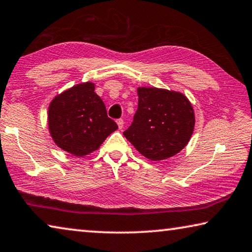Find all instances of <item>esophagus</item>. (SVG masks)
I'll use <instances>...</instances> for the list:
<instances>
[{
	"label": "esophagus",
	"instance_id": "obj_1",
	"mask_svg": "<svg viewBox=\"0 0 252 252\" xmlns=\"http://www.w3.org/2000/svg\"><path fill=\"white\" fill-rule=\"evenodd\" d=\"M117 123H118L119 129H122V127H123V125H125V121H123L122 119H119V120H117Z\"/></svg>",
	"mask_w": 252,
	"mask_h": 252
}]
</instances>
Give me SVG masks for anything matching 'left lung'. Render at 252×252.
<instances>
[{
	"mask_svg": "<svg viewBox=\"0 0 252 252\" xmlns=\"http://www.w3.org/2000/svg\"><path fill=\"white\" fill-rule=\"evenodd\" d=\"M138 110L125 137L150 160L178 154L194 131L195 115L189 98L157 87H138Z\"/></svg>",
	"mask_w": 252,
	"mask_h": 252,
	"instance_id": "8db88e82",
	"label": "left lung"
}]
</instances>
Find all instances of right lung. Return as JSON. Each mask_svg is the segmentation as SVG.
I'll return each mask as SVG.
<instances>
[{
	"mask_svg": "<svg viewBox=\"0 0 252 252\" xmlns=\"http://www.w3.org/2000/svg\"><path fill=\"white\" fill-rule=\"evenodd\" d=\"M93 83H82L51 101L48 126L56 145L76 157L97 150L118 125L107 117L106 107L94 92Z\"/></svg>",
	"mask_w": 252,
	"mask_h": 252,
	"instance_id": "right-lung-1",
	"label": "right lung"
}]
</instances>
